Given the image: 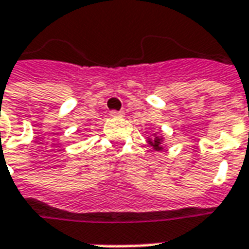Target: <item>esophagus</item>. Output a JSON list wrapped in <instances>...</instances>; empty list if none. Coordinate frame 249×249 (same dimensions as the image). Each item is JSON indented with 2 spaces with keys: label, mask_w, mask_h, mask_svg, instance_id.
Instances as JSON below:
<instances>
[{
  "label": "esophagus",
  "mask_w": 249,
  "mask_h": 249,
  "mask_svg": "<svg viewBox=\"0 0 249 249\" xmlns=\"http://www.w3.org/2000/svg\"><path fill=\"white\" fill-rule=\"evenodd\" d=\"M110 116H111V117H114V118H118V117H123V116H124V113H123V111L113 110L110 113Z\"/></svg>",
  "instance_id": "obj_1"
}]
</instances>
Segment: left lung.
<instances>
[{"label": "left lung", "instance_id": "1", "mask_svg": "<svg viewBox=\"0 0 249 249\" xmlns=\"http://www.w3.org/2000/svg\"><path fill=\"white\" fill-rule=\"evenodd\" d=\"M147 143L153 147L155 151H162L165 148V136L160 132H155L151 136H147Z\"/></svg>", "mask_w": 249, "mask_h": 249}]
</instances>
